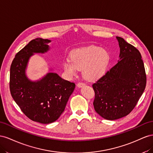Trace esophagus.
<instances>
[{
	"instance_id": "esophagus-1",
	"label": "esophagus",
	"mask_w": 153,
	"mask_h": 153,
	"mask_svg": "<svg viewBox=\"0 0 153 153\" xmlns=\"http://www.w3.org/2000/svg\"><path fill=\"white\" fill-rule=\"evenodd\" d=\"M85 85V83H84V82H79V83L77 84V86L78 87V88H81V87Z\"/></svg>"
}]
</instances>
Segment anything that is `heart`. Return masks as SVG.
<instances>
[{"instance_id": "obj_1", "label": "heart", "mask_w": 153, "mask_h": 153, "mask_svg": "<svg viewBox=\"0 0 153 153\" xmlns=\"http://www.w3.org/2000/svg\"><path fill=\"white\" fill-rule=\"evenodd\" d=\"M71 57V61H63L65 71L69 75L74 76L78 69H83L84 77L91 81L97 79L103 75L110 60V55L106 51L94 45L74 50Z\"/></svg>"}]
</instances>
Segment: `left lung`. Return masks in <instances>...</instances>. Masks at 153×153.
<instances>
[{"label": "left lung", "instance_id": "8db88e82", "mask_svg": "<svg viewBox=\"0 0 153 153\" xmlns=\"http://www.w3.org/2000/svg\"><path fill=\"white\" fill-rule=\"evenodd\" d=\"M117 39L120 60L92 85L95 110L110 120L132 111L145 90L147 80L140 52L124 38L117 36Z\"/></svg>", "mask_w": 153, "mask_h": 153}]
</instances>
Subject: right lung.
Returning a JSON list of instances; mask_svg holds the SVG:
<instances>
[{"mask_svg": "<svg viewBox=\"0 0 153 153\" xmlns=\"http://www.w3.org/2000/svg\"><path fill=\"white\" fill-rule=\"evenodd\" d=\"M51 40L37 38L17 52L10 67V89L13 99L29 119L42 124L56 121L64 111L76 85L50 72L40 81L33 82L25 71L34 53L49 49Z\"/></svg>", "mask_w": 153, "mask_h": 153, "instance_id": "right-lung-1", "label": "right lung"}]
</instances>
